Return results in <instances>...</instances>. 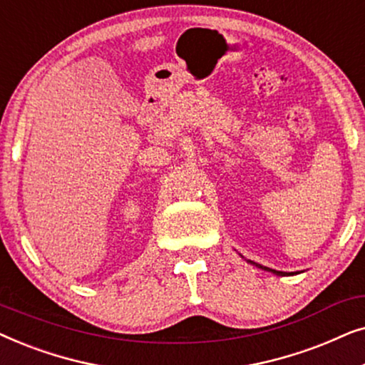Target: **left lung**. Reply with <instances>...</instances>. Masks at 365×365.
Returning <instances> with one entry per match:
<instances>
[{
	"instance_id": "8db88e82",
	"label": "left lung",
	"mask_w": 365,
	"mask_h": 365,
	"mask_svg": "<svg viewBox=\"0 0 365 365\" xmlns=\"http://www.w3.org/2000/svg\"><path fill=\"white\" fill-rule=\"evenodd\" d=\"M251 264H254V266H257L259 269H264V271H269V272H272V274H276V276H287V272H282V271H276V269H269V267H264V266H261V264H257V262H252V261H249ZM292 272H289V276H291Z\"/></svg>"
}]
</instances>
